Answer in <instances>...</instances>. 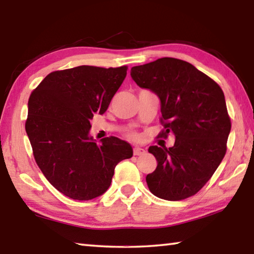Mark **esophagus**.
I'll return each mask as SVG.
<instances>
[{
	"label": "esophagus",
	"mask_w": 254,
	"mask_h": 254,
	"mask_svg": "<svg viewBox=\"0 0 254 254\" xmlns=\"http://www.w3.org/2000/svg\"><path fill=\"white\" fill-rule=\"evenodd\" d=\"M133 154L134 156H143V154H145V150L142 148H134L133 149Z\"/></svg>",
	"instance_id": "34e87169"
}]
</instances>
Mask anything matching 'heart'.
I'll list each match as a JSON object with an SVG mask.
<instances>
[{
    "mask_svg": "<svg viewBox=\"0 0 254 254\" xmlns=\"http://www.w3.org/2000/svg\"><path fill=\"white\" fill-rule=\"evenodd\" d=\"M127 136L130 137V139H133V140L139 139V134H137L136 132H128L127 133Z\"/></svg>",
    "mask_w": 254,
    "mask_h": 254,
    "instance_id": "heart-1",
    "label": "heart"
}]
</instances>
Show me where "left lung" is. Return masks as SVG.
I'll use <instances>...</instances> for the list:
<instances>
[{"instance_id": "obj_1", "label": "left lung", "mask_w": 254, "mask_h": 254, "mask_svg": "<svg viewBox=\"0 0 254 254\" xmlns=\"http://www.w3.org/2000/svg\"><path fill=\"white\" fill-rule=\"evenodd\" d=\"M137 86L156 93L161 102L157 137L175 135L171 148L151 145L157 168L147 175L150 191L159 198L182 200L197 194L226 153L231 131L224 93L216 81L191 64L176 58L131 68Z\"/></svg>"}]
</instances>
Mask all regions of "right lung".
Returning a JSON list of instances; mask_svg holds the SVG:
<instances>
[{"mask_svg": "<svg viewBox=\"0 0 254 254\" xmlns=\"http://www.w3.org/2000/svg\"><path fill=\"white\" fill-rule=\"evenodd\" d=\"M127 66H78L56 70L33 89L25 131L45 177L71 199L89 200L110 187L115 166L132 157L119 137L88 135L94 113L103 114L127 76Z\"/></svg>", "mask_w": 254, "mask_h": 254, "instance_id": "obj_1", "label": "right lung"}]
</instances>
